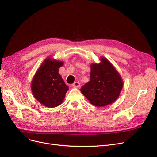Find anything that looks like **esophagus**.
Returning <instances> with one entry per match:
<instances>
[{
  "mask_svg": "<svg viewBox=\"0 0 157 157\" xmlns=\"http://www.w3.org/2000/svg\"><path fill=\"white\" fill-rule=\"evenodd\" d=\"M80 86H81V84L79 82H75L72 85V86L74 88H79Z\"/></svg>",
  "mask_w": 157,
  "mask_h": 157,
  "instance_id": "34e87169",
  "label": "esophagus"
}]
</instances>
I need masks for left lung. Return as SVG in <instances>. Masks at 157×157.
Segmentation results:
<instances>
[{
  "label": "left lung",
  "mask_w": 157,
  "mask_h": 157,
  "mask_svg": "<svg viewBox=\"0 0 157 157\" xmlns=\"http://www.w3.org/2000/svg\"><path fill=\"white\" fill-rule=\"evenodd\" d=\"M99 61V63H91L90 80L80 90L91 104L101 107L111 105L118 99L124 82L107 58L101 56Z\"/></svg>",
  "instance_id": "1"
}]
</instances>
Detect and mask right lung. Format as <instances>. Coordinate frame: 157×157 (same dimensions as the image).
<instances>
[{
  "label": "right lung",
  "instance_id": "1",
  "mask_svg": "<svg viewBox=\"0 0 157 157\" xmlns=\"http://www.w3.org/2000/svg\"><path fill=\"white\" fill-rule=\"evenodd\" d=\"M63 61L47 57L33 78L31 88L35 99L47 108H55L63 103L68 86L59 73Z\"/></svg>",
  "mask_w": 157,
  "mask_h": 157
}]
</instances>
